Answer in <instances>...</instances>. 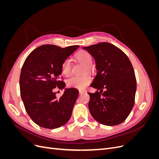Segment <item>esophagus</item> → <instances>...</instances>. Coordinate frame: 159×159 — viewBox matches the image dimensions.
Instances as JSON below:
<instances>
[{
    "label": "esophagus",
    "instance_id": "34e87169",
    "mask_svg": "<svg viewBox=\"0 0 159 159\" xmlns=\"http://www.w3.org/2000/svg\"><path fill=\"white\" fill-rule=\"evenodd\" d=\"M79 93H80V94H84V93H85V91H82V90H80V91H79Z\"/></svg>",
    "mask_w": 159,
    "mask_h": 159
}]
</instances>
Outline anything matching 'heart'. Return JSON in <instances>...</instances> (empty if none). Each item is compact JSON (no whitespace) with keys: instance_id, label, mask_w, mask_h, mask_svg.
<instances>
[{"instance_id":"heart-1","label":"heart","mask_w":159,"mask_h":159,"mask_svg":"<svg viewBox=\"0 0 159 159\" xmlns=\"http://www.w3.org/2000/svg\"><path fill=\"white\" fill-rule=\"evenodd\" d=\"M75 58L78 61L85 66L88 71L91 70V64L92 63V56L89 52L81 51L75 55ZM62 74L66 76H69L71 71V61L70 59L67 58L62 62L61 66ZM91 78L89 75L84 74L81 76H74L67 81V85L70 88H74L78 89H83L90 84Z\"/></svg>"}]
</instances>
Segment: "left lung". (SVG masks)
Wrapping results in <instances>:
<instances>
[{"label":"left lung","mask_w":159,"mask_h":159,"mask_svg":"<svg viewBox=\"0 0 159 159\" xmlns=\"http://www.w3.org/2000/svg\"><path fill=\"white\" fill-rule=\"evenodd\" d=\"M82 48L93 56L98 71L90 85L100 91L88 93L91 116L107 126L123 123L134 106L137 90L135 75L129 57L108 42Z\"/></svg>","instance_id":"8db88e82"}]
</instances>
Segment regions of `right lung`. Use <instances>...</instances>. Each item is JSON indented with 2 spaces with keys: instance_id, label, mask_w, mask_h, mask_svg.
Segmentation results:
<instances>
[{
  "instance_id": "1",
  "label": "right lung",
  "mask_w": 159,
  "mask_h": 159,
  "mask_svg": "<svg viewBox=\"0 0 159 159\" xmlns=\"http://www.w3.org/2000/svg\"><path fill=\"white\" fill-rule=\"evenodd\" d=\"M79 46L61 48L52 44L38 47L28 56L20 76V89L27 113L40 127L56 129L68 122L79 91L66 88L57 99L54 89H64L60 80L62 62L73 54Z\"/></svg>"
}]
</instances>
